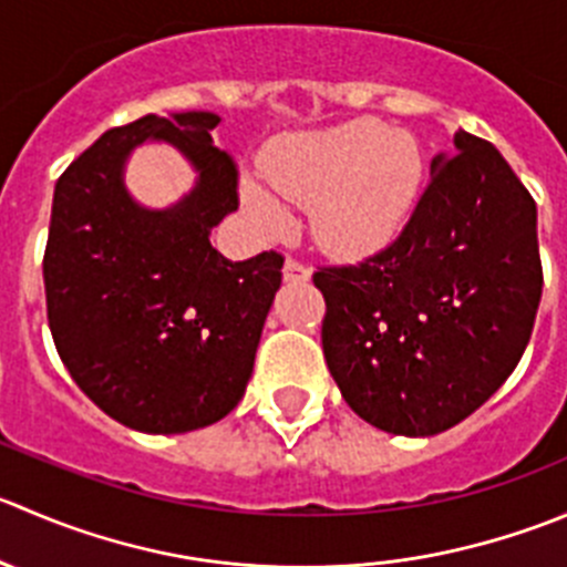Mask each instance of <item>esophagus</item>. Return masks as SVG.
<instances>
[{"label":"esophagus","mask_w":567,"mask_h":567,"mask_svg":"<svg viewBox=\"0 0 567 567\" xmlns=\"http://www.w3.org/2000/svg\"><path fill=\"white\" fill-rule=\"evenodd\" d=\"M282 271H285V282H307V279H310V268H307L305 262L293 260V257L285 260Z\"/></svg>","instance_id":"1"}]
</instances>
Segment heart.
<instances>
[{"label":"heart","mask_w":567,"mask_h":567,"mask_svg":"<svg viewBox=\"0 0 567 567\" xmlns=\"http://www.w3.org/2000/svg\"><path fill=\"white\" fill-rule=\"evenodd\" d=\"M274 188L310 205L323 249L360 257L388 246L410 218L423 183V152L410 132L357 118L293 135L266 157ZM246 207L266 229L285 227V210L266 190H244Z\"/></svg>","instance_id":"b5f03b06"}]
</instances>
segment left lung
Returning <instances> with one entry per match:
<instances>
[{
	"label": "left lung",
	"instance_id": "1",
	"mask_svg": "<svg viewBox=\"0 0 567 567\" xmlns=\"http://www.w3.org/2000/svg\"><path fill=\"white\" fill-rule=\"evenodd\" d=\"M393 244L323 266V357L346 404L390 435L430 437L518 365L543 293L537 205L502 152L460 130Z\"/></svg>",
	"mask_w": 567,
	"mask_h": 567
}]
</instances>
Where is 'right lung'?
Returning a JSON list of instances; mask_svg holds the SVG:
<instances>
[{"instance_id":"obj_1","label":"right lung","mask_w":567,"mask_h":567,"mask_svg":"<svg viewBox=\"0 0 567 567\" xmlns=\"http://www.w3.org/2000/svg\"><path fill=\"white\" fill-rule=\"evenodd\" d=\"M216 113L144 115L107 130L54 185L43 251L47 318L82 393L118 423L179 435L238 406L282 285L279 251L233 262L210 229L238 210V166L213 144ZM168 140L200 172L168 212L135 206L125 155Z\"/></svg>"}]
</instances>
